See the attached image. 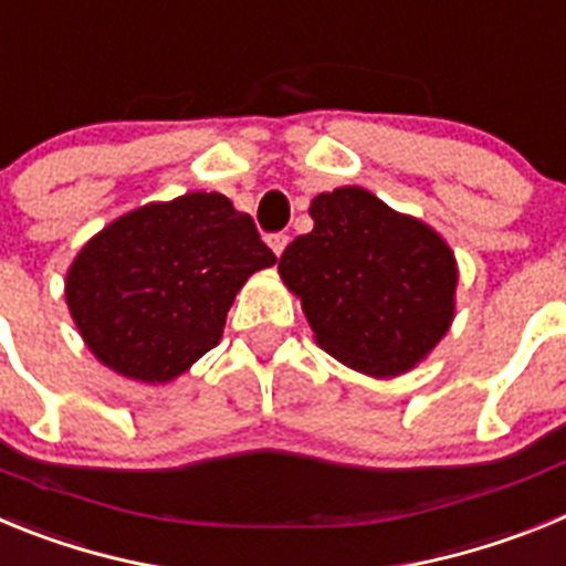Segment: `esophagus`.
Wrapping results in <instances>:
<instances>
[{"label":"esophagus","instance_id":"esophagus-1","mask_svg":"<svg viewBox=\"0 0 566 566\" xmlns=\"http://www.w3.org/2000/svg\"><path fill=\"white\" fill-rule=\"evenodd\" d=\"M269 247H272V252L280 258V254H283V249L289 247V234H286V232L269 234Z\"/></svg>","mask_w":566,"mask_h":566}]
</instances>
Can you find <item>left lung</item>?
Instances as JSON below:
<instances>
[{
    "label": "left lung",
    "mask_w": 566,
    "mask_h": 566,
    "mask_svg": "<svg viewBox=\"0 0 566 566\" xmlns=\"http://www.w3.org/2000/svg\"><path fill=\"white\" fill-rule=\"evenodd\" d=\"M314 229L280 254L277 272L303 300L317 343L371 377H397L444 337L457 260L422 221L359 187L312 201Z\"/></svg>",
    "instance_id": "8db88e82"
}]
</instances>
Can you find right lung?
Segmentation results:
<instances>
[{
  "mask_svg": "<svg viewBox=\"0 0 566 566\" xmlns=\"http://www.w3.org/2000/svg\"><path fill=\"white\" fill-rule=\"evenodd\" d=\"M274 263L227 195L189 192L127 212L90 240L67 272V306L107 368L167 382L218 345L234 294Z\"/></svg>",
  "mask_w": 566,
  "mask_h": 566,
  "instance_id": "right-lung-1",
  "label": "right lung"
}]
</instances>
